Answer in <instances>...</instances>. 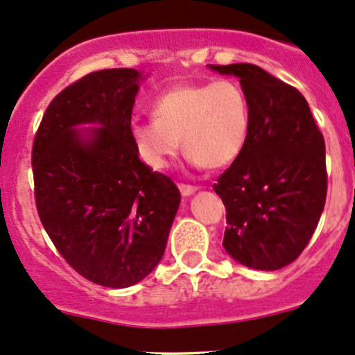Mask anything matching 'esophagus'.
I'll list each match as a JSON object with an SVG mask.
<instances>
[{"label":"esophagus","mask_w":355,"mask_h":355,"mask_svg":"<svg viewBox=\"0 0 355 355\" xmlns=\"http://www.w3.org/2000/svg\"><path fill=\"white\" fill-rule=\"evenodd\" d=\"M196 186H189V184H179V191H181L182 196H191L193 193H196Z\"/></svg>","instance_id":"esophagus-1"}]
</instances>
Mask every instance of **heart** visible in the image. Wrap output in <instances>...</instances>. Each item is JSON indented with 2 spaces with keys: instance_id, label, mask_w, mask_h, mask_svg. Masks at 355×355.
<instances>
[{
  "instance_id": "obj_1",
  "label": "heart",
  "mask_w": 355,
  "mask_h": 355,
  "mask_svg": "<svg viewBox=\"0 0 355 355\" xmlns=\"http://www.w3.org/2000/svg\"><path fill=\"white\" fill-rule=\"evenodd\" d=\"M153 117L130 127L135 153L150 169H164L181 144L196 167H226L241 156L252 129L250 98L233 78L178 83L157 95Z\"/></svg>"
}]
</instances>
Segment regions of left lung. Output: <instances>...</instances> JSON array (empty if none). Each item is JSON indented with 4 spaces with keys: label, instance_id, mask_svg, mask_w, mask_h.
<instances>
[{
    "label": "left lung",
    "instance_id": "8db88e82",
    "mask_svg": "<svg viewBox=\"0 0 355 355\" xmlns=\"http://www.w3.org/2000/svg\"><path fill=\"white\" fill-rule=\"evenodd\" d=\"M209 69L240 78L252 105L248 144L214 184L228 223L223 246L250 268L280 270L300 257L324 211V135L295 87L252 63Z\"/></svg>",
    "mask_w": 355,
    "mask_h": 355
}]
</instances>
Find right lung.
<instances>
[{"mask_svg": "<svg viewBox=\"0 0 355 355\" xmlns=\"http://www.w3.org/2000/svg\"><path fill=\"white\" fill-rule=\"evenodd\" d=\"M141 80L134 69H109L73 82L46 107L31 150L43 228L75 272L110 288L156 268L181 202L173 179L134 149ZM80 123L99 127L77 131Z\"/></svg>", "mask_w": 355, "mask_h": 355, "instance_id": "right-lung-1", "label": "right lung"}]
</instances>
